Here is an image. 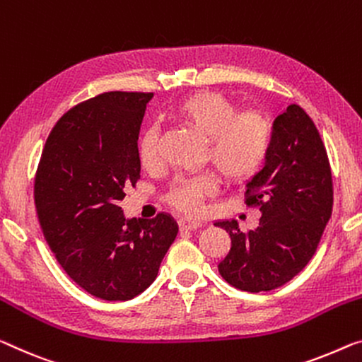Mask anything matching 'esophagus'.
I'll use <instances>...</instances> for the list:
<instances>
[{
    "mask_svg": "<svg viewBox=\"0 0 362 362\" xmlns=\"http://www.w3.org/2000/svg\"><path fill=\"white\" fill-rule=\"evenodd\" d=\"M180 228L181 230H187V231H194L197 230V228L202 226V221L199 220H194V218H187V216H182V218H180Z\"/></svg>",
    "mask_w": 362,
    "mask_h": 362,
    "instance_id": "esophagus-1",
    "label": "esophagus"
}]
</instances>
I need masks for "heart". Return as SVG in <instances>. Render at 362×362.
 I'll use <instances>...</instances> for the list:
<instances>
[{
    "label": "heart",
    "instance_id": "obj_1",
    "mask_svg": "<svg viewBox=\"0 0 362 362\" xmlns=\"http://www.w3.org/2000/svg\"><path fill=\"white\" fill-rule=\"evenodd\" d=\"M173 118L207 139L202 162L212 165L228 185H241L259 173L272 147V124L255 110L238 111L223 93L199 92L181 98ZM144 168H152L158 160V132L148 127L137 144ZM216 192V177L202 173L177 181L168 192V202L182 212L196 214L205 199Z\"/></svg>",
    "mask_w": 362,
    "mask_h": 362
}]
</instances>
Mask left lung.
<instances>
[{
	"label": "left lung",
	"instance_id": "1",
	"mask_svg": "<svg viewBox=\"0 0 362 362\" xmlns=\"http://www.w3.org/2000/svg\"><path fill=\"white\" fill-rule=\"evenodd\" d=\"M244 197L262 216L254 231H241L235 220L216 221L231 238L218 272L238 290H275L313 259L333 207L329 155L299 105L276 116L265 166L247 182Z\"/></svg>",
	"mask_w": 362,
	"mask_h": 362
}]
</instances>
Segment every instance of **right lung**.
<instances>
[{"label":"right lung","instance_id":"1","mask_svg":"<svg viewBox=\"0 0 362 362\" xmlns=\"http://www.w3.org/2000/svg\"><path fill=\"white\" fill-rule=\"evenodd\" d=\"M152 97L105 92L72 107L49 132L35 173L37 216L54 257L105 301L147 290L177 235L170 215L126 220L119 207L141 180L137 139Z\"/></svg>","mask_w":362,"mask_h":362}]
</instances>
